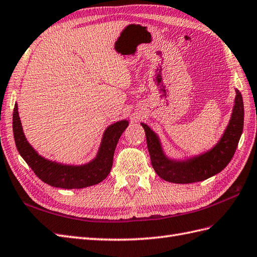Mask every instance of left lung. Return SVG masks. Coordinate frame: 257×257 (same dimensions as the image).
<instances>
[{
  "label": "left lung",
  "mask_w": 257,
  "mask_h": 257,
  "mask_svg": "<svg viewBox=\"0 0 257 257\" xmlns=\"http://www.w3.org/2000/svg\"><path fill=\"white\" fill-rule=\"evenodd\" d=\"M232 117L226 133L217 146L208 153L189 162H174L164 155L156 135L147 124L141 123L146 131L151 163L162 179L175 183H192L203 181L220 173L232 160L243 131L244 106L242 94L236 90Z\"/></svg>",
  "instance_id": "1"
}]
</instances>
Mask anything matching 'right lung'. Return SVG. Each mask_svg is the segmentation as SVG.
I'll use <instances>...</instances> for the list:
<instances>
[{"label": "right lung", "mask_w": 257, "mask_h": 257, "mask_svg": "<svg viewBox=\"0 0 257 257\" xmlns=\"http://www.w3.org/2000/svg\"><path fill=\"white\" fill-rule=\"evenodd\" d=\"M128 126L121 120L109 126L105 131L96 159L84 166H66L50 162L38 155L26 140L19 120L17 104L13 113V133L19 154L34 173L43 182L62 189H81L101 182L108 176L113 165L114 152L120 136Z\"/></svg>", "instance_id": "add662e5"}]
</instances>
